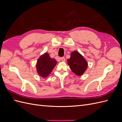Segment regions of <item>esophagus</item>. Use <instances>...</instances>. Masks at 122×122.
I'll use <instances>...</instances> for the list:
<instances>
[{"label":"esophagus","instance_id":"esophagus-1","mask_svg":"<svg viewBox=\"0 0 122 122\" xmlns=\"http://www.w3.org/2000/svg\"><path fill=\"white\" fill-rule=\"evenodd\" d=\"M61 60L62 61H65L66 58H65L64 57H61Z\"/></svg>","mask_w":122,"mask_h":122}]
</instances>
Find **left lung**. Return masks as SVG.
I'll list each match as a JSON object with an SVG mask.
<instances>
[{
    "mask_svg": "<svg viewBox=\"0 0 122 122\" xmlns=\"http://www.w3.org/2000/svg\"><path fill=\"white\" fill-rule=\"evenodd\" d=\"M67 61L72 71L78 76L82 75L87 68V61L78 51L72 52Z\"/></svg>",
    "mask_w": 122,
    "mask_h": 122,
    "instance_id": "left-lung-1",
    "label": "left lung"
}]
</instances>
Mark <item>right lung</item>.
<instances>
[{"label":"right lung","mask_w":122,"mask_h":122,"mask_svg":"<svg viewBox=\"0 0 122 122\" xmlns=\"http://www.w3.org/2000/svg\"><path fill=\"white\" fill-rule=\"evenodd\" d=\"M57 61L51 58L48 53L42 55L36 62V68L38 74L43 78L48 77L56 66Z\"/></svg>","instance_id":"add662e5"}]
</instances>
